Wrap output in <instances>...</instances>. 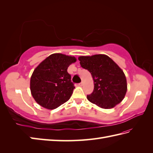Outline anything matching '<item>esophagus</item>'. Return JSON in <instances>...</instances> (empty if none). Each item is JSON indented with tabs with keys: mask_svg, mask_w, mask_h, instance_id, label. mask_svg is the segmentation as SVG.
<instances>
[{
	"mask_svg": "<svg viewBox=\"0 0 153 153\" xmlns=\"http://www.w3.org/2000/svg\"><path fill=\"white\" fill-rule=\"evenodd\" d=\"M83 85V82H81L80 83H79V86H82Z\"/></svg>",
	"mask_w": 153,
	"mask_h": 153,
	"instance_id": "esophagus-1",
	"label": "esophagus"
}]
</instances>
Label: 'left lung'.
<instances>
[{
	"label": "left lung",
	"mask_w": 153,
	"mask_h": 153,
	"mask_svg": "<svg viewBox=\"0 0 153 153\" xmlns=\"http://www.w3.org/2000/svg\"><path fill=\"white\" fill-rule=\"evenodd\" d=\"M78 59L94 81L93 91L87 96L89 101L105 109L121 102L127 92L126 77L121 68L105 54L82 56Z\"/></svg>",
	"instance_id": "left-lung-1"
}]
</instances>
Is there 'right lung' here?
<instances>
[{"mask_svg":"<svg viewBox=\"0 0 153 153\" xmlns=\"http://www.w3.org/2000/svg\"><path fill=\"white\" fill-rule=\"evenodd\" d=\"M76 62L74 56L55 53L39 64L30 80L31 95L39 105L53 110L70 99L75 87L67 70Z\"/></svg>","mask_w":153,"mask_h":153,"instance_id":"right-lung-1","label":"right lung"}]
</instances>
